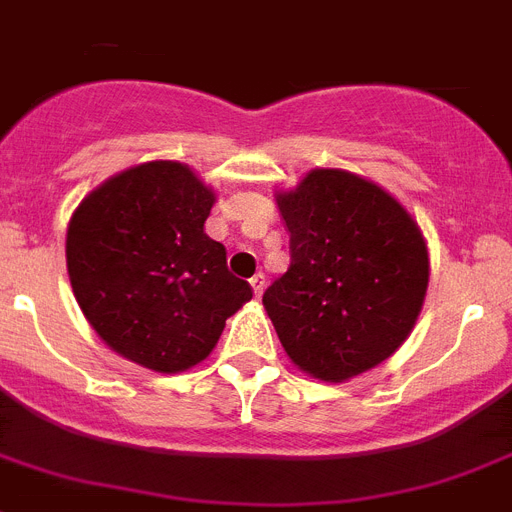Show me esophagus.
Listing matches in <instances>:
<instances>
[{"instance_id":"obj_1","label":"esophagus","mask_w":512,"mask_h":512,"mask_svg":"<svg viewBox=\"0 0 512 512\" xmlns=\"http://www.w3.org/2000/svg\"><path fill=\"white\" fill-rule=\"evenodd\" d=\"M250 286H252V291H255V296H257V299H260V296H262V291H265V275H262V273H257L255 278H252V281H250Z\"/></svg>"}]
</instances>
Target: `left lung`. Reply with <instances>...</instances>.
I'll list each match as a JSON object with an SVG mask.
<instances>
[{"label":"left lung","mask_w":512,"mask_h":512,"mask_svg":"<svg viewBox=\"0 0 512 512\" xmlns=\"http://www.w3.org/2000/svg\"><path fill=\"white\" fill-rule=\"evenodd\" d=\"M291 234V268L262 296L293 366L342 384L402 348L428 293V244L381 185L309 170L275 193Z\"/></svg>","instance_id":"8db88e82"}]
</instances>
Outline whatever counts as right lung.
<instances>
[{
  "label": "right lung",
  "mask_w": 512,
  "mask_h": 512,
  "mask_svg": "<svg viewBox=\"0 0 512 512\" xmlns=\"http://www.w3.org/2000/svg\"><path fill=\"white\" fill-rule=\"evenodd\" d=\"M216 193L188 164L157 159L84 195L66 229L79 309L110 350L157 373L206 361L224 324L252 299L206 234Z\"/></svg>",
  "instance_id": "right-lung-1"
}]
</instances>
